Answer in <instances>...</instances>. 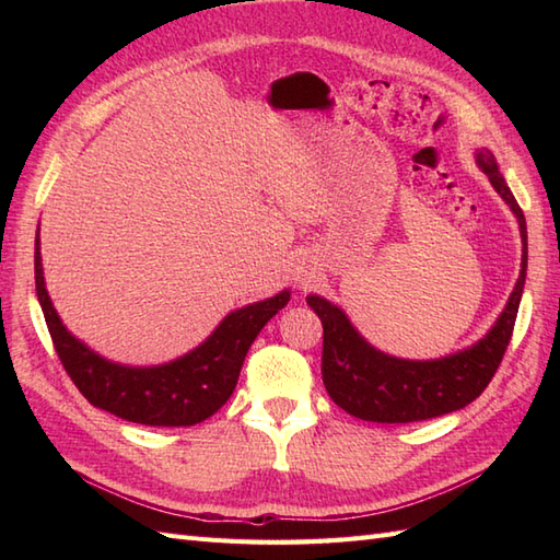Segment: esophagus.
Segmentation results:
<instances>
[{"label": "esophagus", "mask_w": 560, "mask_h": 560, "mask_svg": "<svg viewBox=\"0 0 560 560\" xmlns=\"http://www.w3.org/2000/svg\"><path fill=\"white\" fill-rule=\"evenodd\" d=\"M293 279H295V283H299V287H303V289H305L307 283H311V279H313V277H311V271H307V269H299V271L293 273Z\"/></svg>", "instance_id": "esophagus-1"}]
</instances>
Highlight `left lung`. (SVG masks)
<instances>
[{"label": "left lung", "mask_w": 560, "mask_h": 560, "mask_svg": "<svg viewBox=\"0 0 560 560\" xmlns=\"http://www.w3.org/2000/svg\"><path fill=\"white\" fill-rule=\"evenodd\" d=\"M479 168L489 175L495 192L501 195L520 221L522 269L510 293L505 311L489 335L471 349L445 355L438 361H404L373 349L351 327L337 305L319 295H307V305L323 323V383L331 401L355 419L373 423H411L435 419L457 411L477 399L489 387L503 353L513 337L517 307L527 277V223L517 199L510 192L505 177L498 171L489 149L477 153Z\"/></svg>", "instance_id": "obj_1"}]
</instances>
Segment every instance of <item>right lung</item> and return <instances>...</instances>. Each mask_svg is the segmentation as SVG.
<instances>
[{
	"label": "right lung",
	"mask_w": 560,
	"mask_h": 560,
	"mask_svg": "<svg viewBox=\"0 0 560 560\" xmlns=\"http://www.w3.org/2000/svg\"><path fill=\"white\" fill-rule=\"evenodd\" d=\"M35 291L47 331L71 383L93 407L144 425H195L217 413L237 385L247 349L259 329L289 303L291 293L241 307L183 359L156 368H129L101 359L65 329L45 291L40 247L35 243Z\"/></svg>",
	"instance_id": "add662e5"
}]
</instances>
